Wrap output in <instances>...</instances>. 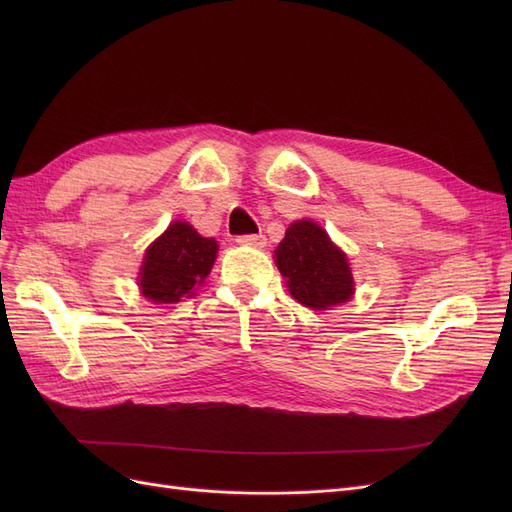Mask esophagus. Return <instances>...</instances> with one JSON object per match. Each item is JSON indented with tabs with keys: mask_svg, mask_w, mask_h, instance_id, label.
<instances>
[{
	"mask_svg": "<svg viewBox=\"0 0 512 512\" xmlns=\"http://www.w3.org/2000/svg\"><path fill=\"white\" fill-rule=\"evenodd\" d=\"M237 243L241 245H254V247H265L267 245V237L262 232H256V235H241L237 239Z\"/></svg>",
	"mask_w": 512,
	"mask_h": 512,
	"instance_id": "1",
	"label": "esophagus"
}]
</instances>
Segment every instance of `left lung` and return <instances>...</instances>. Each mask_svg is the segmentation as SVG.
<instances>
[{
    "label": "left lung",
    "mask_w": 512,
    "mask_h": 512,
    "mask_svg": "<svg viewBox=\"0 0 512 512\" xmlns=\"http://www.w3.org/2000/svg\"><path fill=\"white\" fill-rule=\"evenodd\" d=\"M275 265L286 277L292 297L305 307L329 309L346 303L354 292L346 254L312 220L288 226L275 250Z\"/></svg>",
    "instance_id": "obj_1"
}]
</instances>
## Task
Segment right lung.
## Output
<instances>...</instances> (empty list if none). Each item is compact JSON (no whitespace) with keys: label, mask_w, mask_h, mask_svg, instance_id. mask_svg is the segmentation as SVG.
<instances>
[{"label":"right lung","mask_w":512,"mask_h":512,"mask_svg":"<svg viewBox=\"0 0 512 512\" xmlns=\"http://www.w3.org/2000/svg\"><path fill=\"white\" fill-rule=\"evenodd\" d=\"M215 256V239L200 237L188 222H173L145 252L138 275L143 297L158 305L192 297L209 275Z\"/></svg>","instance_id":"right-lung-1"}]
</instances>
